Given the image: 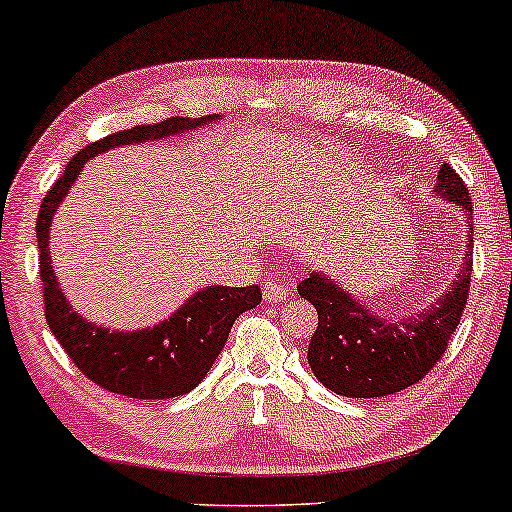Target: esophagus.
Returning a JSON list of instances; mask_svg holds the SVG:
<instances>
[{
	"label": "esophagus",
	"instance_id": "obj_1",
	"mask_svg": "<svg viewBox=\"0 0 512 512\" xmlns=\"http://www.w3.org/2000/svg\"><path fill=\"white\" fill-rule=\"evenodd\" d=\"M289 294H292V282L285 280H268L266 287H263V296H266L270 304H280Z\"/></svg>",
	"mask_w": 512,
	"mask_h": 512
}]
</instances>
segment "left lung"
I'll use <instances>...</instances> for the list:
<instances>
[{
	"instance_id": "left-lung-1",
	"label": "left lung",
	"mask_w": 512,
	"mask_h": 512,
	"mask_svg": "<svg viewBox=\"0 0 512 512\" xmlns=\"http://www.w3.org/2000/svg\"><path fill=\"white\" fill-rule=\"evenodd\" d=\"M446 201H453L468 216V251L451 292L430 311L406 320H382L365 311L351 294L323 275L311 273L299 282V294L318 311L308 363L327 389L349 399L389 396L418 384L441 361L453 332L468 306L472 277V199L463 178L449 163H441L437 185Z\"/></svg>"
}]
</instances>
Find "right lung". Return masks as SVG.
Listing matches in <instances>:
<instances>
[{
    "mask_svg": "<svg viewBox=\"0 0 512 512\" xmlns=\"http://www.w3.org/2000/svg\"><path fill=\"white\" fill-rule=\"evenodd\" d=\"M208 118H166L156 125H135L113 132L78 151L52 189L44 194L37 216V246H40V277L44 318L56 342L63 346L87 380L113 394L130 399H173L192 391L211 370L223 351L235 320L261 304V287H208L201 289L173 318L151 330L109 332L85 323L63 299L49 261V227L52 216L82 166L99 151L121 144L161 140L182 130L197 128Z\"/></svg>",
    "mask_w": 512,
    "mask_h": 512,
    "instance_id": "1",
    "label": "right lung"
}]
</instances>
